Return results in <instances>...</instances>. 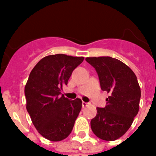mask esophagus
<instances>
[{"mask_svg":"<svg viewBox=\"0 0 156 156\" xmlns=\"http://www.w3.org/2000/svg\"><path fill=\"white\" fill-rule=\"evenodd\" d=\"M87 105H88L87 103H86V102L82 103V106H83V108H86V107L87 106Z\"/></svg>","mask_w":156,"mask_h":156,"instance_id":"34e87169","label":"esophagus"}]
</instances>
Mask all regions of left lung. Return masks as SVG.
Masks as SVG:
<instances>
[{
  "instance_id": "left-lung-1",
  "label": "left lung",
  "mask_w": 156,
  "mask_h": 156,
  "mask_svg": "<svg viewBox=\"0 0 156 156\" xmlns=\"http://www.w3.org/2000/svg\"><path fill=\"white\" fill-rule=\"evenodd\" d=\"M97 72L102 90L109 93L106 106L97 108L90 121L93 133L105 141L124 135L138 114L141 90L135 73L122 61L110 56L87 57Z\"/></svg>"
}]
</instances>
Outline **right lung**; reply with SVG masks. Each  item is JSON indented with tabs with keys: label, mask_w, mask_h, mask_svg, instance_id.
Returning <instances> with one entry per match:
<instances>
[{
	"label": "right lung",
	"mask_w": 156,
	"mask_h": 156,
	"mask_svg": "<svg viewBox=\"0 0 156 156\" xmlns=\"http://www.w3.org/2000/svg\"><path fill=\"white\" fill-rule=\"evenodd\" d=\"M83 60V56L50 55L41 59L29 75L25 86L27 110L38 132L48 140H63L73 129L82 100H69L61 90Z\"/></svg>",
	"instance_id": "1"
}]
</instances>
